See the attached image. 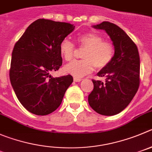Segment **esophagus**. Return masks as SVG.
<instances>
[{"label":"esophagus","mask_w":152,"mask_h":152,"mask_svg":"<svg viewBox=\"0 0 152 152\" xmlns=\"http://www.w3.org/2000/svg\"><path fill=\"white\" fill-rule=\"evenodd\" d=\"M82 81V79L80 78H74V82H80Z\"/></svg>","instance_id":"34e87169"}]
</instances>
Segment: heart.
Instances as JSON below:
<instances>
[{"label":"heart","mask_w":152,"mask_h":152,"mask_svg":"<svg viewBox=\"0 0 152 152\" xmlns=\"http://www.w3.org/2000/svg\"><path fill=\"white\" fill-rule=\"evenodd\" d=\"M79 47L84 49L82 53L83 60L73 61L64 66L67 73L76 77L88 74L96 69H102L108 66L113 61L115 54V46L111 42L104 41V38L98 34L86 33L77 39ZM60 54L64 59L69 61L76 53L74 44L67 39L61 40L59 45Z\"/></svg>","instance_id":"1"}]
</instances>
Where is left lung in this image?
<instances>
[{
    "mask_svg": "<svg viewBox=\"0 0 152 152\" xmlns=\"http://www.w3.org/2000/svg\"><path fill=\"white\" fill-rule=\"evenodd\" d=\"M94 28L105 30L110 35L115 54L111 64L97 73L99 77L106 78L105 83L92 79L94 88L88 95V103L99 114L114 115L128 106L138 91L140 55L135 42L118 25L103 22Z\"/></svg>",
    "mask_w": 152,
    "mask_h": 152,
    "instance_id": "1",
    "label": "left lung"
}]
</instances>
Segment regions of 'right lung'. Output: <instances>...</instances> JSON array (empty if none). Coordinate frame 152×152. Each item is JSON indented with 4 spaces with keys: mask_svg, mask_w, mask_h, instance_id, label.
I'll list each match as a JSON object with an SVG mask.
<instances>
[{
    "mask_svg": "<svg viewBox=\"0 0 152 152\" xmlns=\"http://www.w3.org/2000/svg\"><path fill=\"white\" fill-rule=\"evenodd\" d=\"M75 29L69 23L39 18L15 42L10 79L17 98L30 113L50 114L58 108L73 81L71 75L52 77L62 65L61 40Z\"/></svg>",
    "mask_w": 152,
    "mask_h": 152,
    "instance_id": "right-lung-1",
    "label": "right lung"
}]
</instances>
